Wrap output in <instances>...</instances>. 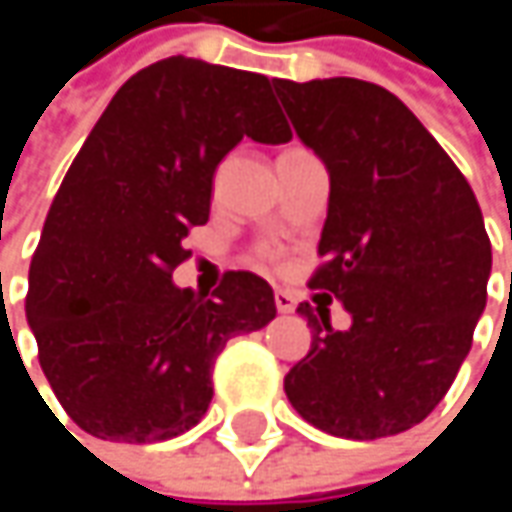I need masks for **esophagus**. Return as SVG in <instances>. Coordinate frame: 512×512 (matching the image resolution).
Returning a JSON list of instances; mask_svg holds the SVG:
<instances>
[{
	"label": "esophagus",
	"instance_id": "esophagus-1",
	"mask_svg": "<svg viewBox=\"0 0 512 512\" xmlns=\"http://www.w3.org/2000/svg\"><path fill=\"white\" fill-rule=\"evenodd\" d=\"M275 308H278L281 314H290V311L296 308L293 293H287V290H275Z\"/></svg>",
	"mask_w": 512,
	"mask_h": 512
}]
</instances>
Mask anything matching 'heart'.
<instances>
[{"label": "heart", "instance_id": "1", "mask_svg": "<svg viewBox=\"0 0 512 512\" xmlns=\"http://www.w3.org/2000/svg\"><path fill=\"white\" fill-rule=\"evenodd\" d=\"M260 257H263V260H272L275 252H272V249H260Z\"/></svg>", "mask_w": 512, "mask_h": 512}]
</instances>
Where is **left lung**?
I'll use <instances>...</instances> for the list:
<instances>
[{"label":"left lung","mask_w":512,"mask_h":512,"mask_svg":"<svg viewBox=\"0 0 512 512\" xmlns=\"http://www.w3.org/2000/svg\"><path fill=\"white\" fill-rule=\"evenodd\" d=\"M272 85L296 136L329 168L323 263L308 284L353 317L335 332L329 308H296L311 350L284 376L287 400L329 436H397L439 406L471 350L492 269L480 204L382 85L350 76Z\"/></svg>","instance_id":"obj_1"}]
</instances>
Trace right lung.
Instances as JSON below:
<instances>
[{"instance_id":"right-lung-1","label":"right lung","mask_w":512,"mask_h":512,"mask_svg":"<svg viewBox=\"0 0 512 512\" xmlns=\"http://www.w3.org/2000/svg\"><path fill=\"white\" fill-rule=\"evenodd\" d=\"M243 136L293 133L266 76L171 55L130 76L52 198L29 266L26 317L61 409L91 436L165 442L213 400V364L275 317L272 287L225 272L207 293L171 272L210 216L216 165Z\"/></svg>"}]
</instances>
